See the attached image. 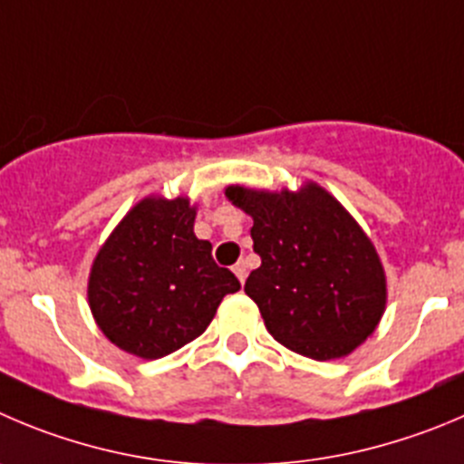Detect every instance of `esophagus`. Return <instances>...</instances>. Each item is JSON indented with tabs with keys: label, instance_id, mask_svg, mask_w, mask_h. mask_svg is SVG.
I'll list each match as a JSON object with an SVG mask.
<instances>
[{
	"label": "esophagus",
	"instance_id": "1",
	"mask_svg": "<svg viewBox=\"0 0 464 464\" xmlns=\"http://www.w3.org/2000/svg\"><path fill=\"white\" fill-rule=\"evenodd\" d=\"M232 271H235V276L239 277V282H241V285H244L246 276H248V271H246V262H237L235 266H232Z\"/></svg>",
	"mask_w": 464,
	"mask_h": 464
}]
</instances>
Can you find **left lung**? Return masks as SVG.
<instances>
[{
    "label": "left lung",
    "instance_id": "left-lung-1",
    "mask_svg": "<svg viewBox=\"0 0 464 464\" xmlns=\"http://www.w3.org/2000/svg\"><path fill=\"white\" fill-rule=\"evenodd\" d=\"M225 198L253 218L262 266L244 289L276 342L325 362L351 355L372 337L387 305L385 268L333 193L316 182L298 191L229 184Z\"/></svg>",
    "mask_w": 464,
    "mask_h": 464
}]
</instances>
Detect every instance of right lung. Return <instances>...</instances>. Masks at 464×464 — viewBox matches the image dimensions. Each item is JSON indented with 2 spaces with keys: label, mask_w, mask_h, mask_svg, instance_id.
<instances>
[{
  "label": "right lung",
  "mask_w": 464,
  "mask_h": 464,
  "mask_svg": "<svg viewBox=\"0 0 464 464\" xmlns=\"http://www.w3.org/2000/svg\"><path fill=\"white\" fill-rule=\"evenodd\" d=\"M187 196L136 202L100 246L88 276V305L104 337L125 353L159 360L193 342L220 301L241 289L216 266L209 241L193 232Z\"/></svg>",
  "instance_id": "add662e5"
}]
</instances>
